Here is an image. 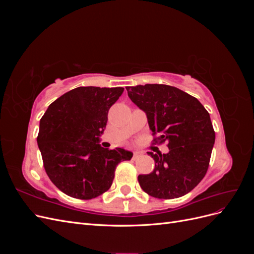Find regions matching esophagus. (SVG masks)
Segmentation results:
<instances>
[{"instance_id": "esophagus-1", "label": "esophagus", "mask_w": 254, "mask_h": 254, "mask_svg": "<svg viewBox=\"0 0 254 254\" xmlns=\"http://www.w3.org/2000/svg\"><path fill=\"white\" fill-rule=\"evenodd\" d=\"M142 155V152L141 151H139V150H135V151H133V160H135V159H137L139 158L140 156Z\"/></svg>"}]
</instances>
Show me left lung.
<instances>
[{
  "label": "left lung",
  "mask_w": 254,
  "mask_h": 254,
  "mask_svg": "<svg viewBox=\"0 0 254 254\" xmlns=\"http://www.w3.org/2000/svg\"><path fill=\"white\" fill-rule=\"evenodd\" d=\"M128 96L147 115L153 141L167 143V153L147 152L155 160L148 175L137 177L142 190L159 199L188 194L209 168L215 142L210 114L201 103L167 84L147 83L127 87Z\"/></svg>",
  "instance_id": "8db88e82"
}]
</instances>
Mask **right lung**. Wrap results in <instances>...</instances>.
Here are the masks:
<instances>
[{
    "label": "right lung",
    "mask_w": 254,
    "mask_h": 254,
    "mask_svg": "<svg viewBox=\"0 0 254 254\" xmlns=\"http://www.w3.org/2000/svg\"><path fill=\"white\" fill-rule=\"evenodd\" d=\"M124 88L78 87L52 103L40 120L37 136L44 170L67 196L92 199L111 187L122 161L132 158L123 148L98 144L110 107Z\"/></svg>",
    "instance_id": "add662e5"
}]
</instances>
